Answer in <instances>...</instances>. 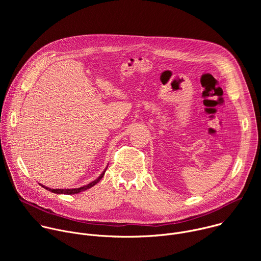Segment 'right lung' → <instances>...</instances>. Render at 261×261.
<instances>
[{"label":"right lung","instance_id":"add662e5","mask_svg":"<svg viewBox=\"0 0 261 261\" xmlns=\"http://www.w3.org/2000/svg\"><path fill=\"white\" fill-rule=\"evenodd\" d=\"M106 170V169H105ZM105 170L102 172V174L97 178V179H95V180H93L92 182H90V184H88V185H86V186H83V187H81V188H75V189H50V188H47V187H45V186H42L43 188H45L46 190H48V191H50V192H53V193H57V194H77V193H80V192H83V191H85V190H87V189H90L91 187H93L94 185H96L102 177H103V175H104V172H105Z\"/></svg>","mask_w":261,"mask_h":261}]
</instances>
